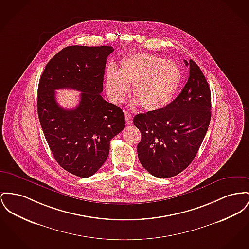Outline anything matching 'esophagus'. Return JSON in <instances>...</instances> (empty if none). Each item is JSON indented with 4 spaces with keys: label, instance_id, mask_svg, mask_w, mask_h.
<instances>
[{
    "label": "esophagus",
    "instance_id": "1",
    "mask_svg": "<svg viewBox=\"0 0 249 249\" xmlns=\"http://www.w3.org/2000/svg\"><path fill=\"white\" fill-rule=\"evenodd\" d=\"M125 119H126V122L128 124H132V115L129 113V112H125Z\"/></svg>",
    "mask_w": 249,
    "mask_h": 249
}]
</instances>
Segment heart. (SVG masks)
Masks as SVG:
<instances>
[{
  "mask_svg": "<svg viewBox=\"0 0 249 249\" xmlns=\"http://www.w3.org/2000/svg\"><path fill=\"white\" fill-rule=\"evenodd\" d=\"M181 82V72L174 62L149 53H135L123 59L119 70L110 65L106 88L111 100L121 103L131 86L134 103L146 111H156L172 101Z\"/></svg>",
  "mask_w": 249,
  "mask_h": 249,
  "instance_id": "obj_1",
  "label": "heart"
}]
</instances>
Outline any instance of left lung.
<instances>
[{"label": "left lung", "instance_id": "8db88e82", "mask_svg": "<svg viewBox=\"0 0 249 249\" xmlns=\"http://www.w3.org/2000/svg\"><path fill=\"white\" fill-rule=\"evenodd\" d=\"M189 78L179 95L165 107L138 114L133 124L141 132L139 161L150 174L170 178L196 157L211 121V90L199 67L184 60Z\"/></svg>", "mask_w": 249, "mask_h": 249}]
</instances>
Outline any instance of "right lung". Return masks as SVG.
<instances>
[{
    "mask_svg": "<svg viewBox=\"0 0 249 249\" xmlns=\"http://www.w3.org/2000/svg\"><path fill=\"white\" fill-rule=\"evenodd\" d=\"M111 46H69L49 61L37 89V113L54 159L68 172L81 178L94 175L106 161L110 141L125 128V116L103 100V76ZM81 90L74 109L56 102L55 90Z\"/></svg>",
    "mask_w": 249,
    "mask_h": 249,
    "instance_id": "right-lung-1",
    "label": "right lung"
}]
</instances>
